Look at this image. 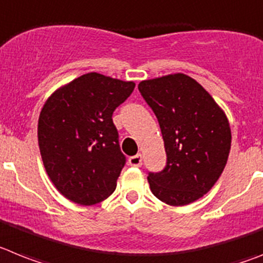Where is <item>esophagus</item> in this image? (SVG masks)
<instances>
[{
    "instance_id": "34e87169",
    "label": "esophagus",
    "mask_w": 263,
    "mask_h": 263,
    "mask_svg": "<svg viewBox=\"0 0 263 263\" xmlns=\"http://www.w3.org/2000/svg\"><path fill=\"white\" fill-rule=\"evenodd\" d=\"M129 165L134 166V167H140V166L142 165V156H141V154H136V156L130 157Z\"/></svg>"
}]
</instances>
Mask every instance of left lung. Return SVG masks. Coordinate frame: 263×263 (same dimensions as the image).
<instances>
[{"label":"left lung","mask_w":263,"mask_h":263,"mask_svg":"<svg viewBox=\"0 0 263 263\" xmlns=\"http://www.w3.org/2000/svg\"><path fill=\"white\" fill-rule=\"evenodd\" d=\"M138 90L158 120L165 169L149 173L150 190L170 206H185L212 189L225 169L232 130L225 111L182 73L141 81Z\"/></svg>","instance_id":"8db88e82"}]
</instances>
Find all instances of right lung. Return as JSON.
Returning <instances> with one entry per match:
<instances>
[{"mask_svg":"<svg viewBox=\"0 0 263 263\" xmlns=\"http://www.w3.org/2000/svg\"><path fill=\"white\" fill-rule=\"evenodd\" d=\"M133 81L87 73L51 94L38 118V146L55 189L84 206L116 190L126 162L111 116L134 90Z\"/></svg>","mask_w":263,"mask_h":263,"instance_id":"add662e5","label":"right lung"}]
</instances>
